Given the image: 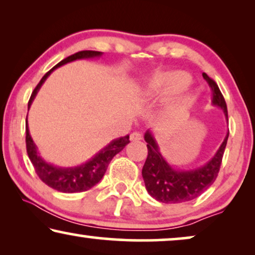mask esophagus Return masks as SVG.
Masks as SVG:
<instances>
[{
	"mask_svg": "<svg viewBox=\"0 0 255 255\" xmlns=\"http://www.w3.org/2000/svg\"><path fill=\"white\" fill-rule=\"evenodd\" d=\"M141 133H139V132H133V133L131 134V140L132 141H137V140H140L141 139Z\"/></svg>",
	"mask_w": 255,
	"mask_h": 255,
	"instance_id": "1",
	"label": "esophagus"
}]
</instances>
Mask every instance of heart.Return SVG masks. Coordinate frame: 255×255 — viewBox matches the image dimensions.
<instances>
[{"mask_svg": "<svg viewBox=\"0 0 255 255\" xmlns=\"http://www.w3.org/2000/svg\"><path fill=\"white\" fill-rule=\"evenodd\" d=\"M190 76L183 72H167L158 74L148 81V92L154 96L168 97L182 92L190 85Z\"/></svg>", "mask_w": 255, "mask_h": 255, "instance_id": "1", "label": "heart"}]
</instances>
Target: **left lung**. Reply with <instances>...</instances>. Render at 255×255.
Wrapping results in <instances>:
<instances>
[{
	"instance_id": "8db88e82",
	"label": "left lung",
	"mask_w": 255,
	"mask_h": 255,
	"mask_svg": "<svg viewBox=\"0 0 255 255\" xmlns=\"http://www.w3.org/2000/svg\"><path fill=\"white\" fill-rule=\"evenodd\" d=\"M203 78L212 90V104L221 108L228 118V108L217 83L205 73H203ZM144 138L147 142L148 151L141 170L146 190L153 198L162 203H182L198 197L215 182L222 165L229 132L210 161L196 169L189 170L175 169L166 161L151 131H146Z\"/></svg>"
}]
</instances>
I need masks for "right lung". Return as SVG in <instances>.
Masks as SVG:
<instances>
[{"label": "right lung", "instance_id": "obj_1", "mask_svg": "<svg viewBox=\"0 0 255 255\" xmlns=\"http://www.w3.org/2000/svg\"><path fill=\"white\" fill-rule=\"evenodd\" d=\"M101 54H102V52L99 51H80L78 53L69 55V57L64 59V60H61L41 78L39 83H38L32 94H31L27 107L30 108L31 103H32L33 99L36 97L41 85H43L45 80L47 79V76L50 75L55 68L60 67V66L67 64V62L78 60V59L95 58L100 57ZM25 132L26 152L31 162H32L37 175L39 176V179L43 181L45 184H47L48 187L53 188L55 190L61 191V193H81V191H86L90 189V188H93L95 184L100 182L101 179H102L108 166H109V163L111 160H113L114 156L116 155L117 153H120L122 149L130 142V140H128V135L115 139V140L111 141L109 145L106 146L103 149H101L97 154L94 155L89 161L76 167L64 168V167H57L51 165V163L45 161V160L39 155V153L37 151V146L33 142L32 138H31L29 128H27V117Z\"/></svg>", "mask_w": 255, "mask_h": 255}]
</instances>
